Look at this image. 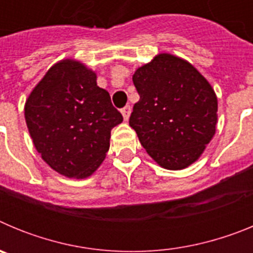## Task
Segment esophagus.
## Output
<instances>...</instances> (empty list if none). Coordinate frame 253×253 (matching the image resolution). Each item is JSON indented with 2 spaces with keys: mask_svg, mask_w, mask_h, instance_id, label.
Returning <instances> with one entry per match:
<instances>
[{
  "mask_svg": "<svg viewBox=\"0 0 253 253\" xmlns=\"http://www.w3.org/2000/svg\"><path fill=\"white\" fill-rule=\"evenodd\" d=\"M131 113V107L130 106H125L124 109L122 110V115L124 118V122H128L129 120V116H130Z\"/></svg>",
  "mask_w": 253,
  "mask_h": 253,
  "instance_id": "1",
  "label": "esophagus"
}]
</instances>
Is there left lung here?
Instances as JSON below:
<instances>
[{
	"label": "left lung",
	"mask_w": 253,
	"mask_h": 253,
	"mask_svg": "<svg viewBox=\"0 0 253 253\" xmlns=\"http://www.w3.org/2000/svg\"><path fill=\"white\" fill-rule=\"evenodd\" d=\"M140 99L129 125L162 169L177 171L202 157L218 123V99L207 78L184 58L158 53L133 75Z\"/></svg>",
	"instance_id": "left-lung-1"
}]
</instances>
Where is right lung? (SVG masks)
I'll return each instance as SVG.
<instances>
[{"instance_id":"obj_1","label":"right lung","mask_w":253,"mask_h":253,"mask_svg":"<svg viewBox=\"0 0 253 253\" xmlns=\"http://www.w3.org/2000/svg\"><path fill=\"white\" fill-rule=\"evenodd\" d=\"M96 80V72L86 64L66 58L48 69L25 101L35 149L66 177H90L106 157L111 129L123 122Z\"/></svg>"}]
</instances>
